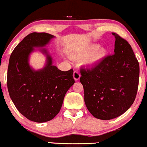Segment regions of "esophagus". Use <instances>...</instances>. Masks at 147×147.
Wrapping results in <instances>:
<instances>
[{"label":"esophagus","instance_id":"obj_1","mask_svg":"<svg viewBox=\"0 0 147 147\" xmlns=\"http://www.w3.org/2000/svg\"><path fill=\"white\" fill-rule=\"evenodd\" d=\"M73 78L75 81H77L80 78V74H79V72L77 71H74V74H73Z\"/></svg>","mask_w":147,"mask_h":147}]
</instances>
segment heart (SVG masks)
I'll list each match as a JSON object with an SVG mask.
<instances>
[{
  "mask_svg": "<svg viewBox=\"0 0 147 147\" xmlns=\"http://www.w3.org/2000/svg\"><path fill=\"white\" fill-rule=\"evenodd\" d=\"M107 55V49L104 47H100L99 44L94 43L76 54V57L79 59H87L86 63L88 65H95L102 61Z\"/></svg>",
  "mask_w": 147,
  "mask_h": 147,
  "instance_id": "b5f03b06",
  "label": "heart"
}]
</instances>
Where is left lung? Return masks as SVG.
<instances>
[{"label":"left lung","instance_id":"obj_1","mask_svg":"<svg viewBox=\"0 0 147 147\" xmlns=\"http://www.w3.org/2000/svg\"><path fill=\"white\" fill-rule=\"evenodd\" d=\"M114 54L90 68H82L80 82L84 102L92 116L108 120L129 109L135 100L139 79V64L131 46L118 34Z\"/></svg>","mask_w":147,"mask_h":147}]
</instances>
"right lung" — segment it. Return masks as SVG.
Instances as JSON below:
<instances>
[{
	"mask_svg": "<svg viewBox=\"0 0 147 147\" xmlns=\"http://www.w3.org/2000/svg\"><path fill=\"white\" fill-rule=\"evenodd\" d=\"M55 37L46 33H30L14 49L9 59L7 87L10 98L20 113L35 122L53 119L60 111L66 92L75 83L73 69H58L44 48ZM37 51L46 57L45 65L39 70L29 63L30 56Z\"/></svg>",
	"mask_w": 147,
	"mask_h": 147,
	"instance_id": "1",
	"label": "right lung"
}]
</instances>
